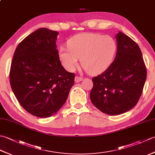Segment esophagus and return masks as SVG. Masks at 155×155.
<instances>
[{
	"instance_id": "1",
	"label": "esophagus",
	"mask_w": 155,
	"mask_h": 155,
	"mask_svg": "<svg viewBox=\"0 0 155 155\" xmlns=\"http://www.w3.org/2000/svg\"><path fill=\"white\" fill-rule=\"evenodd\" d=\"M83 80V77H78V76H76L75 78H74V81L76 83H79V82L82 81Z\"/></svg>"
}]
</instances>
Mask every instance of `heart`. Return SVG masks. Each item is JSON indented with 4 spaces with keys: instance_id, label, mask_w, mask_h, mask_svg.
<instances>
[{
    "instance_id": "b5f03b06",
    "label": "heart",
    "mask_w": 155,
    "mask_h": 155,
    "mask_svg": "<svg viewBox=\"0 0 155 155\" xmlns=\"http://www.w3.org/2000/svg\"><path fill=\"white\" fill-rule=\"evenodd\" d=\"M68 47H61L59 57L69 71H74L81 58L83 67L91 74L101 73L113 62L117 46L110 36L93 32L76 35L68 41Z\"/></svg>"
}]
</instances>
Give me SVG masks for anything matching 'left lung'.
Masks as SVG:
<instances>
[{
  "label": "left lung",
  "mask_w": 155,
  "mask_h": 155,
  "mask_svg": "<svg viewBox=\"0 0 155 155\" xmlns=\"http://www.w3.org/2000/svg\"><path fill=\"white\" fill-rule=\"evenodd\" d=\"M117 52L109 67L93 77L92 103L109 115L123 114L137 104L147 78L142 52L135 42L121 32L116 35Z\"/></svg>",
  "instance_id": "left-lung-1"
}]
</instances>
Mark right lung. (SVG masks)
<instances>
[{
    "label": "right lung",
    "instance_id": "1",
    "mask_svg": "<svg viewBox=\"0 0 155 155\" xmlns=\"http://www.w3.org/2000/svg\"><path fill=\"white\" fill-rule=\"evenodd\" d=\"M58 32L41 28L16 47L9 78L16 99L28 113L51 117L62 107L75 74L62 67L57 49Z\"/></svg>",
    "mask_w": 155,
    "mask_h": 155
}]
</instances>
